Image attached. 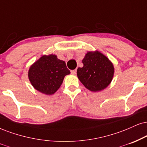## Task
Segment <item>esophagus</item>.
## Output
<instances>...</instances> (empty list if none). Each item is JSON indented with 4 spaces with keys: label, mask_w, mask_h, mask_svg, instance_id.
I'll list each match as a JSON object with an SVG mask.
<instances>
[{
    "label": "esophagus",
    "mask_w": 147,
    "mask_h": 147,
    "mask_svg": "<svg viewBox=\"0 0 147 147\" xmlns=\"http://www.w3.org/2000/svg\"><path fill=\"white\" fill-rule=\"evenodd\" d=\"M71 74H73V75H76V69L71 71Z\"/></svg>",
    "instance_id": "esophagus-1"
}]
</instances>
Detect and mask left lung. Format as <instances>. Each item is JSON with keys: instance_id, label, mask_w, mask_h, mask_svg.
<instances>
[{"instance_id": "obj_1", "label": "left lung", "mask_w": 147, "mask_h": 147, "mask_svg": "<svg viewBox=\"0 0 147 147\" xmlns=\"http://www.w3.org/2000/svg\"><path fill=\"white\" fill-rule=\"evenodd\" d=\"M82 67L77 69V76L82 84L90 91L105 89L111 83L115 74L113 63L101 52L89 51L85 54Z\"/></svg>"}]
</instances>
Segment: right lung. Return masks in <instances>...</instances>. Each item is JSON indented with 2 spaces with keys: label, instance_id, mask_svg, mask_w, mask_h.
<instances>
[{
  "label": "right lung",
  "instance_id": "add662e5",
  "mask_svg": "<svg viewBox=\"0 0 147 147\" xmlns=\"http://www.w3.org/2000/svg\"><path fill=\"white\" fill-rule=\"evenodd\" d=\"M70 71L64 61L55 54L43 55L30 65L28 76L34 88L47 95H53L61 86Z\"/></svg>",
  "mask_w": 147,
  "mask_h": 147
}]
</instances>
